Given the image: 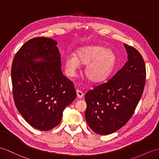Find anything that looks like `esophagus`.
<instances>
[{
    "label": "esophagus",
    "instance_id": "esophagus-1",
    "mask_svg": "<svg viewBox=\"0 0 159 159\" xmlns=\"http://www.w3.org/2000/svg\"><path fill=\"white\" fill-rule=\"evenodd\" d=\"M76 92H77V97H78L79 98H82L83 96H84V94H83V92L82 91H80L79 90H77Z\"/></svg>",
    "mask_w": 159,
    "mask_h": 159
}]
</instances>
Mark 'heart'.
I'll return each instance as SVG.
<instances>
[{"instance_id": "b5f03b06", "label": "heart", "mask_w": 159, "mask_h": 159, "mask_svg": "<svg viewBox=\"0 0 159 159\" xmlns=\"http://www.w3.org/2000/svg\"><path fill=\"white\" fill-rule=\"evenodd\" d=\"M117 63L115 54L111 50L98 45L85 46L77 49L75 55L66 57L65 66L69 76H74L80 64L86 65L87 79L93 83L106 80L113 72Z\"/></svg>"}]
</instances>
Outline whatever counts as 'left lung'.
Listing matches in <instances>:
<instances>
[{"label":"left lung","instance_id":"1","mask_svg":"<svg viewBox=\"0 0 159 159\" xmlns=\"http://www.w3.org/2000/svg\"><path fill=\"white\" fill-rule=\"evenodd\" d=\"M127 61L107 83L89 90L85 118L89 127L100 135L121 129L132 116L142 97L146 82V66L140 53L124 44Z\"/></svg>","mask_w":159,"mask_h":159}]
</instances>
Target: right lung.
Here are the masks:
<instances>
[{
	"label": "right lung",
	"instance_id": "add662e5",
	"mask_svg": "<svg viewBox=\"0 0 159 159\" xmlns=\"http://www.w3.org/2000/svg\"><path fill=\"white\" fill-rule=\"evenodd\" d=\"M57 42L34 38L15 54L11 68L14 101L34 128L48 131L59 124L63 112L76 98L71 81L61 71Z\"/></svg>",
	"mask_w": 159,
	"mask_h": 159
}]
</instances>
